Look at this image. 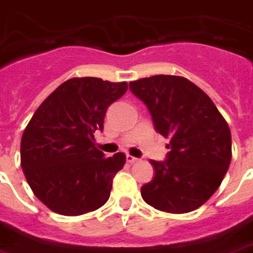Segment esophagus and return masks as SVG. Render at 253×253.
Returning a JSON list of instances; mask_svg holds the SVG:
<instances>
[{"label": "esophagus", "mask_w": 253, "mask_h": 253, "mask_svg": "<svg viewBox=\"0 0 253 253\" xmlns=\"http://www.w3.org/2000/svg\"><path fill=\"white\" fill-rule=\"evenodd\" d=\"M139 159H136V158H133L132 155H126V162H128L129 165H133V163H136Z\"/></svg>", "instance_id": "34e87169"}]
</instances>
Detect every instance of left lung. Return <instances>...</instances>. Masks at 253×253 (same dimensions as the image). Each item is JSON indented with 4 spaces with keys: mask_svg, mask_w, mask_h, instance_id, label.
<instances>
[{
    "mask_svg": "<svg viewBox=\"0 0 253 253\" xmlns=\"http://www.w3.org/2000/svg\"><path fill=\"white\" fill-rule=\"evenodd\" d=\"M169 137L165 162L151 160L154 179L141 187L152 208L182 214L198 209L218 189L232 159V136L209 95L183 77L154 75L129 84Z\"/></svg>",
    "mask_w": 253,
    "mask_h": 253,
    "instance_id": "1",
    "label": "left lung"
}]
</instances>
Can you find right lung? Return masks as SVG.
I'll use <instances>...</instances> for the list:
<instances>
[{
    "label": "right lung",
    "mask_w": 253,
    "mask_h": 253,
    "mask_svg": "<svg viewBox=\"0 0 253 253\" xmlns=\"http://www.w3.org/2000/svg\"><path fill=\"white\" fill-rule=\"evenodd\" d=\"M126 82L71 78L35 112L21 137V169L33 194L48 209L81 215L109 200L123 152L106 158L94 144L109 105L123 97Z\"/></svg>",
    "instance_id": "right-lung-1"
}]
</instances>
